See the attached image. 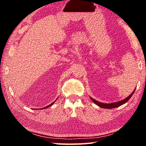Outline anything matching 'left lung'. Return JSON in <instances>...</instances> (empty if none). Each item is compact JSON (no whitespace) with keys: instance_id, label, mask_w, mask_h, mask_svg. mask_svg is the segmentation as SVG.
I'll use <instances>...</instances> for the list:
<instances>
[{"instance_id":"obj_1","label":"left lung","mask_w":146,"mask_h":146,"mask_svg":"<svg viewBox=\"0 0 146 146\" xmlns=\"http://www.w3.org/2000/svg\"><path fill=\"white\" fill-rule=\"evenodd\" d=\"M135 91V90L133 91L132 93L130 95L128 96L127 98H125V99L122 100H120V101H118V102H113V103H110V104L102 103V102H98L97 100L93 99V98H91V97H90V98L91 99V100H92L93 102L95 104H97V106H98L100 108H105V109H112V108H115L119 107V106L123 105V104L126 103L127 101L130 99V98L132 97V95H133V93H134Z\"/></svg>"}]
</instances>
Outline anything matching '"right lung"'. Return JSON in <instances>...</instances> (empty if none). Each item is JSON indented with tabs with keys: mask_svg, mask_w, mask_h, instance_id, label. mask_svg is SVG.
Returning <instances> with one entry per match:
<instances>
[{
	"mask_svg": "<svg viewBox=\"0 0 146 146\" xmlns=\"http://www.w3.org/2000/svg\"><path fill=\"white\" fill-rule=\"evenodd\" d=\"M55 101H56V100H55V101H54V102H53V103H51V104H49V105H48V106H46V107H44V108H43L42 109H45V108H49V107H50V106H52V105L53 104H54V102H55Z\"/></svg>",
	"mask_w": 146,
	"mask_h": 146,
	"instance_id": "1",
	"label": "right lung"
}]
</instances>
